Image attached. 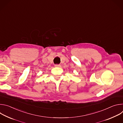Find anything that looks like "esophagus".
I'll return each mask as SVG.
<instances>
[{"label": "esophagus", "mask_w": 123, "mask_h": 123, "mask_svg": "<svg viewBox=\"0 0 123 123\" xmlns=\"http://www.w3.org/2000/svg\"><path fill=\"white\" fill-rule=\"evenodd\" d=\"M55 67H61V65H58V64L55 65Z\"/></svg>", "instance_id": "obj_1"}]
</instances>
